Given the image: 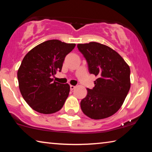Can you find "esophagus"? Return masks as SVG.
Wrapping results in <instances>:
<instances>
[{"label":"esophagus","mask_w":152,"mask_h":152,"mask_svg":"<svg viewBox=\"0 0 152 152\" xmlns=\"http://www.w3.org/2000/svg\"><path fill=\"white\" fill-rule=\"evenodd\" d=\"M76 88L75 86H73V85H70V90L71 91H73V90Z\"/></svg>","instance_id":"1"}]
</instances>
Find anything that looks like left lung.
<instances>
[{"mask_svg":"<svg viewBox=\"0 0 152 152\" xmlns=\"http://www.w3.org/2000/svg\"><path fill=\"white\" fill-rule=\"evenodd\" d=\"M79 51L88 62V70L98 78L81 101L82 112L92 119H102L116 113L131 86L130 68L121 56L109 46L97 42L79 43Z\"/></svg>","mask_w":152,"mask_h":152,"instance_id":"left-lung-1","label":"left lung"}]
</instances>
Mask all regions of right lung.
Masks as SVG:
<instances>
[{
	"instance_id": "right-lung-1",
	"label": "right lung",
	"mask_w": 152,
	"mask_h": 152,
	"mask_svg": "<svg viewBox=\"0 0 152 152\" xmlns=\"http://www.w3.org/2000/svg\"><path fill=\"white\" fill-rule=\"evenodd\" d=\"M75 46L58 39L48 40L25 55L17 72L19 87L25 101L35 111L52 114L64 106L70 85L53 81L52 76L61 72L64 58Z\"/></svg>"
}]
</instances>
